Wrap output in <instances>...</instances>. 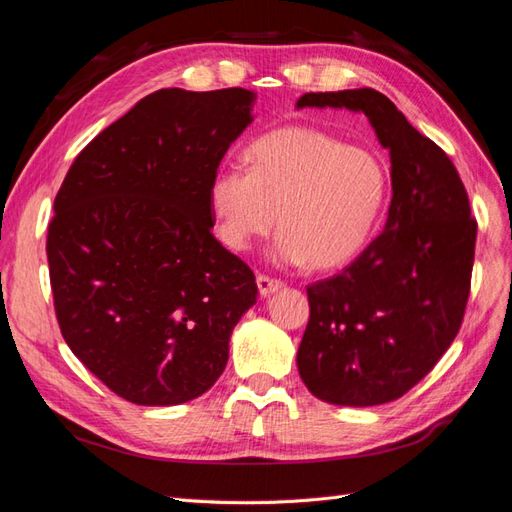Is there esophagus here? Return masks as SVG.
I'll list each match as a JSON object with an SVG mask.
<instances>
[{
  "label": "esophagus",
  "instance_id": "esophagus-1",
  "mask_svg": "<svg viewBox=\"0 0 512 512\" xmlns=\"http://www.w3.org/2000/svg\"><path fill=\"white\" fill-rule=\"evenodd\" d=\"M283 281H279V279H270V276H266V274H259L257 276V287H259V294L261 296H272L274 291H279V289H283Z\"/></svg>",
  "mask_w": 512,
  "mask_h": 512
}]
</instances>
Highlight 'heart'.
<instances>
[{
	"label": "heart",
	"instance_id": "1",
	"mask_svg": "<svg viewBox=\"0 0 512 512\" xmlns=\"http://www.w3.org/2000/svg\"><path fill=\"white\" fill-rule=\"evenodd\" d=\"M246 165L221 167L210 208L221 242L246 251L279 218L272 255L283 264L334 270L352 261L384 214L388 169L369 148L309 126H285L248 145Z\"/></svg>",
	"mask_w": 512,
	"mask_h": 512
}]
</instances>
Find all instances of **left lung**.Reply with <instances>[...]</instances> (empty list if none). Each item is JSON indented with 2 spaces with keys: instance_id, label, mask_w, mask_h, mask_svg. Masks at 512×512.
<instances>
[{
  "instance_id": "1",
  "label": "left lung",
  "mask_w": 512,
  "mask_h": 512,
  "mask_svg": "<svg viewBox=\"0 0 512 512\" xmlns=\"http://www.w3.org/2000/svg\"><path fill=\"white\" fill-rule=\"evenodd\" d=\"M302 107L367 115L390 152L392 199L384 231L352 264L306 287L298 371L326 403H388L435 367L461 328L476 246L470 199L446 152L384 94L309 92Z\"/></svg>"
}]
</instances>
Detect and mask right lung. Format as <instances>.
Wrapping results in <instances>:
<instances>
[{
  "label": "right lung",
  "instance_id": "obj_1",
  "mask_svg": "<svg viewBox=\"0 0 512 512\" xmlns=\"http://www.w3.org/2000/svg\"><path fill=\"white\" fill-rule=\"evenodd\" d=\"M255 100L242 87L145 96L85 145L55 197L47 257L62 337L130 403L210 390L257 300L253 270L212 236L210 208Z\"/></svg>",
  "mask_w": 512,
  "mask_h": 512
}]
</instances>
